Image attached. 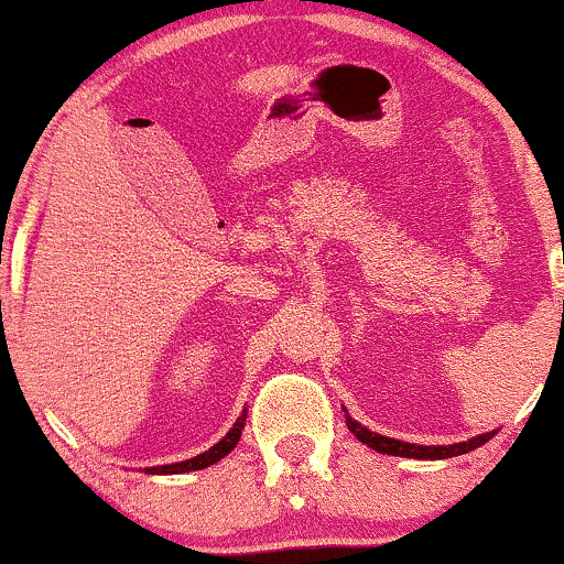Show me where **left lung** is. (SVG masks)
<instances>
[{
  "label": "left lung",
  "mask_w": 564,
  "mask_h": 564,
  "mask_svg": "<svg viewBox=\"0 0 564 564\" xmlns=\"http://www.w3.org/2000/svg\"><path fill=\"white\" fill-rule=\"evenodd\" d=\"M347 425H349V431L355 433V438L362 441V444H368L370 449H376L381 454H393V457H412V459H449V457H457V454H467V452L478 449V446H484L486 441L494 438V433H497V431L480 433V436L470 438V441H463V444L417 446V444H406V441L386 438V436H381V433H372L351 417H347Z\"/></svg>",
  "instance_id": "obj_1"
}]
</instances>
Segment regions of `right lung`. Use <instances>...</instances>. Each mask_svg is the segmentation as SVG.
Segmentation results:
<instances>
[{
  "instance_id": "add662e5",
  "label": "right lung",
  "mask_w": 564,
  "mask_h": 564,
  "mask_svg": "<svg viewBox=\"0 0 564 564\" xmlns=\"http://www.w3.org/2000/svg\"><path fill=\"white\" fill-rule=\"evenodd\" d=\"M243 420H247V412L236 420L234 429H230L226 436H223L217 444L213 446V449H207L205 454H199V457L194 459H186V463H175V465H162V467H147L149 476H167V473H192V470H202V467H209L215 465L217 459H223L226 454L234 449L236 444H239L241 438V429H243Z\"/></svg>"
}]
</instances>
